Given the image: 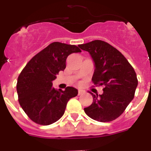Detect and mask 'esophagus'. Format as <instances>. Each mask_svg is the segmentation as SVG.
Masks as SVG:
<instances>
[{
  "label": "esophagus",
  "mask_w": 151,
  "mask_h": 151,
  "mask_svg": "<svg viewBox=\"0 0 151 151\" xmlns=\"http://www.w3.org/2000/svg\"><path fill=\"white\" fill-rule=\"evenodd\" d=\"M84 93H85V91H82V90H78V95H82V94H83Z\"/></svg>",
  "instance_id": "obj_1"
}]
</instances>
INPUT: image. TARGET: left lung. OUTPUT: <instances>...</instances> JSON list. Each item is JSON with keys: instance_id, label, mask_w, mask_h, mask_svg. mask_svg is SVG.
Wrapping results in <instances>:
<instances>
[{"instance_id": "1", "label": "left lung", "mask_w": 151, "mask_h": 151, "mask_svg": "<svg viewBox=\"0 0 151 151\" xmlns=\"http://www.w3.org/2000/svg\"><path fill=\"white\" fill-rule=\"evenodd\" d=\"M78 46L89 52L95 64L93 83L104 86L101 95L90 92L93 103L84 110L98 122L114 120L134 98L138 85L135 71L122 53L106 41L94 40Z\"/></svg>"}]
</instances>
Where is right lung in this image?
<instances>
[{
    "mask_svg": "<svg viewBox=\"0 0 151 151\" xmlns=\"http://www.w3.org/2000/svg\"><path fill=\"white\" fill-rule=\"evenodd\" d=\"M81 51L76 45L53 42L23 68L17 79V91L19 103L31 120L48 125L63 116L67 102L77 96L78 90L73 87L57 90L52 87V82L65 69L68 56Z\"/></svg>",
    "mask_w": 151,
    "mask_h": 151,
    "instance_id": "add662e5",
    "label": "right lung"
}]
</instances>
